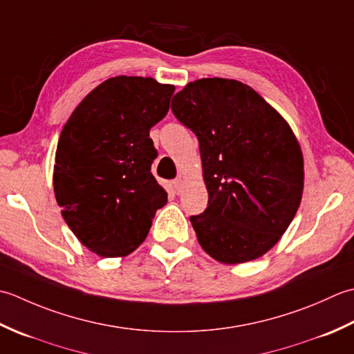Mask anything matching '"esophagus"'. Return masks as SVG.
Returning a JSON list of instances; mask_svg holds the SVG:
<instances>
[{
  "instance_id": "1",
  "label": "esophagus",
  "mask_w": 354,
  "mask_h": 354,
  "mask_svg": "<svg viewBox=\"0 0 354 354\" xmlns=\"http://www.w3.org/2000/svg\"><path fill=\"white\" fill-rule=\"evenodd\" d=\"M172 186H174L176 192L178 194L180 191H182V187H183V180H182V178H176L174 182H172Z\"/></svg>"
}]
</instances>
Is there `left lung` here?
Returning a JSON list of instances; mask_svg holds the SVG:
<instances>
[{"mask_svg": "<svg viewBox=\"0 0 354 354\" xmlns=\"http://www.w3.org/2000/svg\"><path fill=\"white\" fill-rule=\"evenodd\" d=\"M171 108L198 139L209 197L206 211L191 217L200 246L223 264L268 254L304 191V157L288 122L235 79H197Z\"/></svg>", "mask_w": 354, "mask_h": 354, "instance_id": "obj_1", "label": "left lung"}]
</instances>
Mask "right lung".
<instances>
[{
  "label": "right lung",
  "mask_w": 354,
  "mask_h": 354,
  "mask_svg": "<svg viewBox=\"0 0 354 354\" xmlns=\"http://www.w3.org/2000/svg\"><path fill=\"white\" fill-rule=\"evenodd\" d=\"M176 86L114 76L86 95L57 140L53 191L62 218L86 249L127 257L145 240L168 196L151 174L149 129L169 110Z\"/></svg>",
  "instance_id": "right-lung-1"
}]
</instances>
